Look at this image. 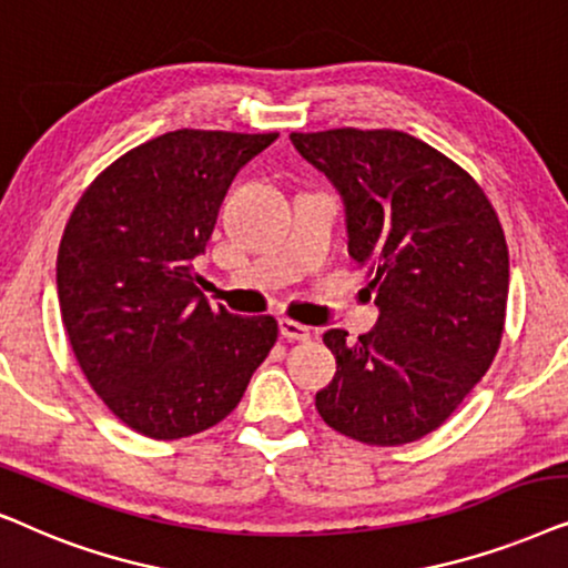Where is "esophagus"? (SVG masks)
Listing matches in <instances>:
<instances>
[{
  "label": "esophagus",
  "mask_w": 568,
  "mask_h": 568,
  "mask_svg": "<svg viewBox=\"0 0 568 568\" xmlns=\"http://www.w3.org/2000/svg\"><path fill=\"white\" fill-rule=\"evenodd\" d=\"M280 335L288 339H301V343H304V339L312 337V329H308L306 324L293 322L288 316H283V320H280Z\"/></svg>",
  "instance_id": "esophagus-1"
}]
</instances>
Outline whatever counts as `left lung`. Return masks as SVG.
<instances>
[{
    "mask_svg": "<svg viewBox=\"0 0 568 568\" xmlns=\"http://www.w3.org/2000/svg\"><path fill=\"white\" fill-rule=\"evenodd\" d=\"M293 148L343 200L347 254L379 320L324 345L337 372L316 392L327 426L372 447L436 430L483 379L501 343L509 248L483 189L426 142L395 130L293 132Z\"/></svg>",
    "mask_w": 568,
    "mask_h": 568,
    "instance_id": "left-lung-1",
    "label": "left lung"
}]
</instances>
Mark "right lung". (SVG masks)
<instances>
[{"instance_id":"obj_1","label":"right lung","mask_w":568,"mask_h":568,"mask_svg":"<svg viewBox=\"0 0 568 568\" xmlns=\"http://www.w3.org/2000/svg\"><path fill=\"white\" fill-rule=\"evenodd\" d=\"M275 140L165 132L113 161L72 210L57 256L67 337L95 395L142 436L221 423L275 345L272 316L213 308L192 267L236 173Z\"/></svg>"}]
</instances>
